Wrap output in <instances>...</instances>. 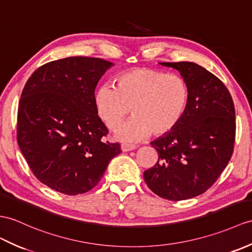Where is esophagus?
Returning a JSON list of instances; mask_svg holds the SVG:
<instances>
[{
	"label": "esophagus",
	"instance_id": "esophagus-1",
	"mask_svg": "<svg viewBox=\"0 0 252 252\" xmlns=\"http://www.w3.org/2000/svg\"><path fill=\"white\" fill-rule=\"evenodd\" d=\"M136 148V146L134 144H121V150L122 151H131Z\"/></svg>",
	"mask_w": 252,
	"mask_h": 252
}]
</instances>
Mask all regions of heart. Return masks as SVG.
<instances>
[{"label":"heart","mask_w":252,"mask_h":252,"mask_svg":"<svg viewBox=\"0 0 252 252\" xmlns=\"http://www.w3.org/2000/svg\"><path fill=\"white\" fill-rule=\"evenodd\" d=\"M116 88H97L93 101L96 114L114 128L131 113L133 118L115 130L121 142H137L150 135L162 136L176 127L189 103V87L176 74L148 67L128 69L117 76Z\"/></svg>","instance_id":"heart-1"}]
</instances>
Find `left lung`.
<instances>
[{"label": "left lung", "mask_w": 252, "mask_h": 252, "mask_svg": "<svg viewBox=\"0 0 252 252\" xmlns=\"http://www.w3.org/2000/svg\"><path fill=\"white\" fill-rule=\"evenodd\" d=\"M161 64L180 72L189 103L180 124L151 143L159 159L144 179L160 197L183 201L207 191L224 171L235 143V108L224 84L198 64Z\"/></svg>", "instance_id": "1"}]
</instances>
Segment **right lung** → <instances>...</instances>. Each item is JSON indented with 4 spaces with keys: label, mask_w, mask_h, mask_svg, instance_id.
I'll list each match as a JSON object with an SVG mask.
<instances>
[{
    "label": "right lung",
    "mask_w": 252,
    "mask_h": 252,
    "mask_svg": "<svg viewBox=\"0 0 252 252\" xmlns=\"http://www.w3.org/2000/svg\"><path fill=\"white\" fill-rule=\"evenodd\" d=\"M112 62L69 57L35 69L23 88L17 142L40 183L66 195L97 185L119 143L104 142L107 127L94 107V89Z\"/></svg>",
    "instance_id": "right-lung-1"
}]
</instances>
